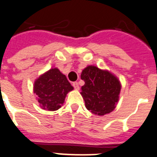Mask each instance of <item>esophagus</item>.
Here are the masks:
<instances>
[{
	"instance_id": "obj_1",
	"label": "esophagus",
	"mask_w": 157,
	"mask_h": 157,
	"mask_svg": "<svg viewBox=\"0 0 157 157\" xmlns=\"http://www.w3.org/2000/svg\"><path fill=\"white\" fill-rule=\"evenodd\" d=\"M73 86L76 90H79V88H80V87H79V84L77 82H73Z\"/></svg>"
}]
</instances>
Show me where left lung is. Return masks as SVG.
Listing matches in <instances>:
<instances>
[{
    "mask_svg": "<svg viewBox=\"0 0 157 157\" xmlns=\"http://www.w3.org/2000/svg\"><path fill=\"white\" fill-rule=\"evenodd\" d=\"M80 78L85 83L80 94L88 111L100 116L114 111L122 88L115 75L107 69L88 65L83 69Z\"/></svg>",
    "mask_w": 157,
    "mask_h": 157,
    "instance_id": "8db88e82",
    "label": "left lung"
}]
</instances>
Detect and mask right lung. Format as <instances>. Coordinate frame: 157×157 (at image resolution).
Masks as SVG:
<instances>
[{
	"label": "right lung",
	"instance_id": "1",
	"mask_svg": "<svg viewBox=\"0 0 157 157\" xmlns=\"http://www.w3.org/2000/svg\"><path fill=\"white\" fill-rule=\"evenodd\" d=\"M72 90L73 87L58 68H52L40 75L33 85L34 93L40 107L50 111H57L62 107L66 95Z\"/></svg>",
	"mask_w": 157,
	"mask_h": 157
}]
</instances>
